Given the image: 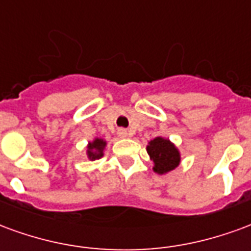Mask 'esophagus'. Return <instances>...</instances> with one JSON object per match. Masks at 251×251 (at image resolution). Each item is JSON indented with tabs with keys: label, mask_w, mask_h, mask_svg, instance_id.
I'll use <instances>...</instances> for the list:
<instances>
[{
	"label": "esophagus",
	"mask_w": 251,
	"mask_h": 251,
	"mask_svg": "<svg viewBox=\"0 0 251 251\" xmlns=\"http://www.w3.org/2000/svg\"><path fill=\"white\" fill-rule=\"evenodd\" d=\"M118 135L120 136V138H127L129 133L127 132V129H123V128H120V129L118 131Z\"/></svg>",
	"instance_id": "1"
}]
</instances>
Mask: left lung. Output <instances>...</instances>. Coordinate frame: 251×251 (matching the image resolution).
I'll use <instances>...</instances> for the list:
<instances>
[{
  "label": "left lung",
  "mask_w": 251,
  "mask_h": 251,
  "mask_svg": "<svg viewBox=\"0 0 251 251\" xmlns=\"http://www.w3.org/2000/svg\"><path fill=\"white\" fill-rule=\"evenodd\" d=\"M147 152L153 162V171L158 174H166L176 167L180 162L179 151L170 140L156 138L150 142Z\"/></svg>",
  "instance_id": "8db88e82"
}]
</instances>
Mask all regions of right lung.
Returning <instances> with one entry per match:
<instances>
[{"label": "right lung", "mask_w": 251, "mask_h": 251, "mask_svg": "<svg viewBox=\"0 0 251 251\" xmlns=\"http://www.w3.org/2000/svg\"><path fill=\"white\" fill-rule=\"evenodd\" d=\"M104 147H105V142L101 139H95L93 143H89L88 146V158L91 160L99 159L103 156Z\"/></svg>", "instance_id": "right-lung-1"}]
</instances>
